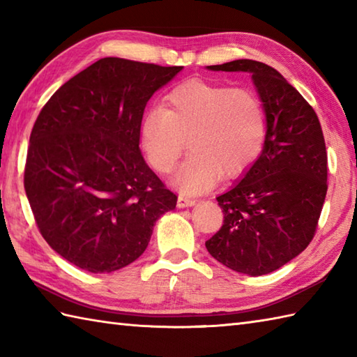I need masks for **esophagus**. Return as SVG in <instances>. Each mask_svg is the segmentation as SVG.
Segmentation results:
<instances>
[{"mask_svg": "<svg viewBox=\"0 0 357 357\" xmlns=\"http://www.w3.org/2000/svg\"><path fill=\"white\" fill-rule=\"evenodd\" d=\"M196 204L195 199L187 198V196H179L178 198V207L179 208H185V207H193Z\"/></svg>", "mask_w": 357, "mask_h": 357, "instance_id": "obj_1", "label": "esophagus"}]
</instances>
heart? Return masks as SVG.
I'll return each instance as SVG.
<instances>
[{
  "label": "heart",
  "instance_id": "b5f03b06",
  "mask_svg": "<svg viewBox=\"0 0 357 357\" xmlns=\"http://www.w3.org/2000/svg\"><path fill=\"white\" fill-rule=\"evenodd\" d=\"M267 123L262 102L245 89L188 81L174 87L165 107L144 113L139 139L147 161L159 173H170L185 147L192 153L174 174L173 184L184 195H201L221 173H245L264 149Z\"/></svg>",
  "mask_w": 357,
  "mask_h": 357
}]
</instances>
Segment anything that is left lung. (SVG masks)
<instances>
[{"label": "left lung", "mask_w": 357, "mask_h": 357, "mask_svg": "<svg viewBox=\"0 0 357 357\" xmlns=\"http://www.w3.org/2000/svg\"><path fill=\"white\" fill-rule=\"evenodd\" d=\"M207 69L252 75L267 135L257 161L216 198L224 224L206 247L234 271L268 275L304 252L316 233L328 188L321 123L304 96L267 64L236 59Z\"/></svg>", "instance_id": "obj_1"}]
</instances>
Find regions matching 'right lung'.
I'll return each mask as SVG.
<instances>
[{
  "label": "right lung",
  "instance_id": "right-lung-1",
  "mask_svg": "<svg viewBox=\"0 0 357 357\" xmlns=\"http://www.w3.org/2000/svg\"><path fill=\"white\" fill-rule=\"evenodd\" d=\"M183 70L101 58L59 87L30 133L24 188L45 242L90 273L144 253L176 195L144 161L139 127L156 90Z\"/></svg>",
  "mask_w": 357,
  "mask_h": 357
}]
</instances>
